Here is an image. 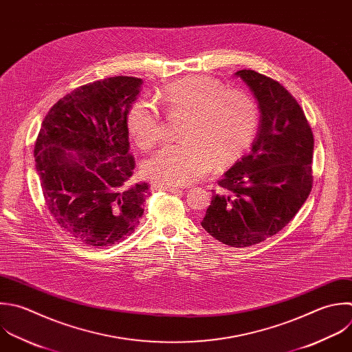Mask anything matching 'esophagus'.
I'll list each match as a JSON object with an SVG mask.
<instances>
[{"instance_id":"esophagus-1","label":"esophagus","mask_w":352,"mask_h":352,"mask_svg":"<svg viewBox=\"0 0 352 352\" xmlns=\"http://www.w3.org/2000/svg\"><path fill=\"white\" fill-rule=\"evenodd\" d=\"M150 188H151V191H169V192H180L182 191L179 187H175V186H160L155 183H151Z\"/></svg>"}]
</instances>
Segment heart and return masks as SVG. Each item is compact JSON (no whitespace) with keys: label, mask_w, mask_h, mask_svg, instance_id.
<instances>
[{"label":"heart","mask_w":352,"mask_h":352,"mask_svg":"<svg viewBox=\"0 0 352 352\" xmlns=\"http://www.w3.org/2000/svg\"><path fill=\"white\" fill-rule=\"evenodd\" d=\"M169 116H183L179 143L164 147L144 164V175L160 186H186L197 182L213 166L236 161L253 143L260 109L246 91L226 88L212 77L186 76L160 92ZM131 136L142 150H151L164 140V126L157 107L136 100L126 116Z\"/></svg>","instance_id":"1"}]
</instances>
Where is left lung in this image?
Masks as SVG:
<instances>
[{"instance_id": "8db88e82", "label": "left lung", "mask_w": 352, "mask_h": 352, "mask_svg": "<svg viewBox=\"0 0 352 352\" xmlns=\"http://www.w3.org/2000/svg\"><path fill=\"white\" fill-rule=\"evenodd\" d=\"M260 109L252 150L219 180L201 226L219 242L248 248L280 231L312 188L314 136L296 99L275 80L239 70ZM216 192L214 190H212Z\"/></svg>"}]
</instances>
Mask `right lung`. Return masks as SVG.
Instances as JSON below:
<instances>
[{
    "label": "right lung",
    "instance_id": "1",
    "mask_svg": "<svg viewBox=\"0 0 352 352\" xmlns=\"http://www.w3.org/2000/svg\"><path fill=\"white\" fill-rule=\"evenodd\" d=\"M142 84L117 76L74 89L52 106L36 140L47 208L67 235L88 246L124 241L144 212L148 184L132 182L126 125Z\"/></svg>",
    "mask_w": 352,
    "mask_h": 352
}]
</instances>
